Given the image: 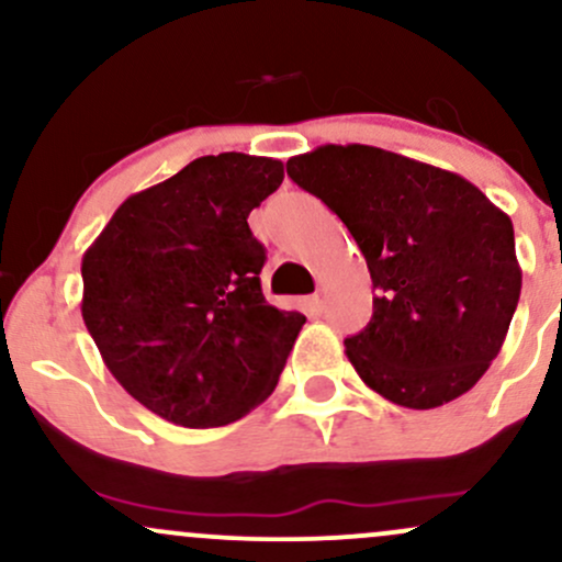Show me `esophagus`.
I'll use <instances>...</instances> for the list:
<instances>
[{
	"label": "esophagus",
	"instance_id": "34e87169",
	"mask_svg": "<svg viewBox=\"0 0 562 562\" xmlns=\"http://www.w3.org/2000/svg\"><path fill=\"white\" fill-rule=\"evenodd\" d=\"M308 306H312V312L322 314V308H325V301H322V295H319V293H314L312 299H308Z\"/></svg>",
	"mask_w": 562,
	"mask_h": 562
}]
</instances>
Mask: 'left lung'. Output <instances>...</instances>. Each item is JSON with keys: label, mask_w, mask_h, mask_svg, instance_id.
Returning a JSON list of instances; mask_svg holds the SVG:
<instances>
[{"label": "left lung", "mask_w": 562, "mask_h": 562, "mask_svg": "<svg viewBox=\"0 0 562 562\" xmlns=\"http://www.w3.org/2000/svg\"><path fill=\"white\" fill-rule=\"evenodd\" d=\"M288 177L338 214L378 290L370 325L344 340L359 378L409 409L473 389L520 299L505 211L460 173L370 145H322Z\"/></svg>", "instance_id": "1"}]
</instances>
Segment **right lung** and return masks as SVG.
I'll return each instance as SVG.
<instances>
[{
	"mask_svg": "<svg viewBox=\"0 0 562 562\" xmlns=\"http://www.w3.org/2000/svg\"><path fill=\"white\" fill-rule=\"evenodd\" d=\"M280 160L222 153L126 198L81 259V317L113 378L182 428L240 420L280 380L301 312L261 293L248 214Z\"/></svg>",
	"mask_w": 562,
	"mask_h": 562,
	"instance_id": "add662e5",
	"label": "right lung"
}]
</instances>
